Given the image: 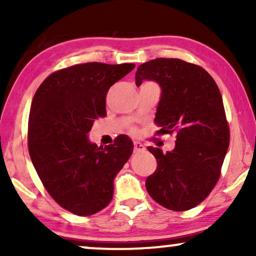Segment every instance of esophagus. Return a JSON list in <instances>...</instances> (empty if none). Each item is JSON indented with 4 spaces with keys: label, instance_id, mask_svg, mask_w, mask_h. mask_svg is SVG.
I'll return each instance as SVG.
<instances>
[{
    "label": "esophagus",
    "instance_id": "obj_1",
    "mask_svg": "<svg viewBox=\"0 0 256 256\" xmlns=\"http://www.w3.org/2000/svg\"><path fill=\"white\" fill-rule=\"evenodd\" d=\"M134 152H143L146 149V146L140 142H134Z\"/></svg>",
    "mask_w": 256,
    "mask_h": 256
}]
</instances>
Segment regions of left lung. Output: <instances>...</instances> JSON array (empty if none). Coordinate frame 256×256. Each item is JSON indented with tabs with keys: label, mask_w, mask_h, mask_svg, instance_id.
I'll return each instance as SVG.
<instances>
[{
	"label": "left lung",
	"mask_w": 256,
	"mask_h": 256,
	"mask_svg": "<svg viewBox=\"0 0 256 256\" xmlns=\"http://www.w3.org/2000/svg\"><path fill=\"white\" fill-rule=\"evenodd\" d=\"M160 85L155 122L158 134L177 132L176 146L164 152L148 146L158 167L146 180L154 201L176 212L192 210L210 195L220 177L230 143L218 85L198 64L179 58H155L140 64L136 85Z\"/></svg>",
	"instance_id": "left-lung-1"
}]
</instances>
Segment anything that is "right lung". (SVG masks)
Returning <instances> with one entry per match:
<instances>
[{
	"label": "right lung",
	"mask_w": 256,
	"mask_h": 256,
	"mask_svg": "<svg viewBox=\"0 0 256 256\" xmlns=\"http://www.w3.org/2000/svg\"><path fill=\"white\" fill-rule=\"evenodd\" d=\"M134 64L86 62L52 73L40 85L28 116V152L40 180L68 212L91 216L113 198L114 178L134 152L120 134L104 148L88 134L106 116V96Z\"/></svg>",
	"instance_id": "add662e5"
}]
</instances>
